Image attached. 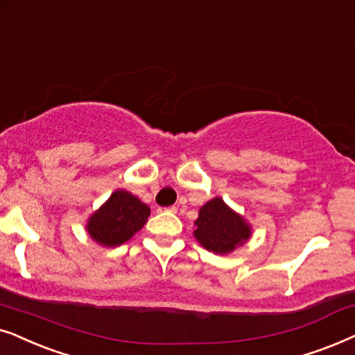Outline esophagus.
Wrapping results in <instances>:
<instances>
[{"mask_svg":"<svg viewBox=\"0 0 355 355\" xmlns=\"http://www.w3.org/2000/svg\"><path fill=\"white\" fill-rule=\"evenodd\" d=\"M159 212H177V207L168 206V207H159Z\"/></svg>","mask_w":355,"mask_h":355,"instance_id":"obj_1","label":"esophagus"}]
</instances>
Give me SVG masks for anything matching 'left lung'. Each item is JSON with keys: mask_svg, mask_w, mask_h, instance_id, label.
I'll return each mask as SVG.
<instances>
[{"mask_svg": "<svg viewBox=\"0 0 355 355\" xmlns=\"http://www.w3.org/2000/svg\"><path fill=\"white\" fill-rule=\"evenodd\" d=\"M195 225L198 242L209 252L220 254L232 252L250 237V227L220 198H214L201 207Z\"/></svg>", "mask_w": 355, "mask_h": 355, "instance_id": "obj_1", "label": "left lung"}]
</instances>
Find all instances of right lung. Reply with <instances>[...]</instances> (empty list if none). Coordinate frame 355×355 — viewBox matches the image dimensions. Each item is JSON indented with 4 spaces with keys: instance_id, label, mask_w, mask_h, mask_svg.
<instances>
[{
    "instance_id": "add662e5",
    "label": "right lung",
    "mask_w": 355,
    "mask_h": 355,
    "mask_svg": "<svg viewBox=\"0 0 355 355\" xmlns=\"http://www.w3.org/2000/svg\"><path fill=\"white\" fill-rule=\"evenodd\" d=\"M150 209L138 198L118 190L87 222V232L103 247H118L130 240L148 222Z\"/></svg>"
}]
</instances>
